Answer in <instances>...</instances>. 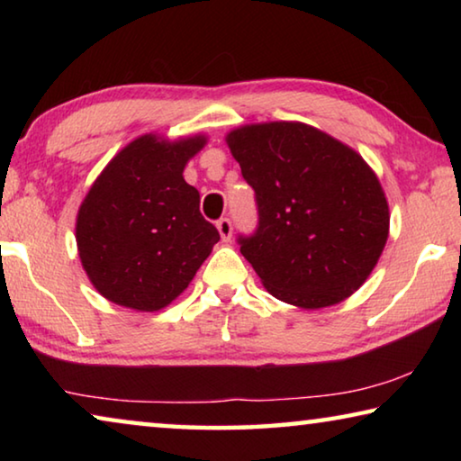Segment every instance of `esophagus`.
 Segmentation results:
<instances>
[{
	"label": "esophagus",
	"mask_w": 461,
	"mask_h": 461,
	"mask_svg": "<svg viewBox=\"0 0 461 461\" xmlns=\"http://www.w3.org/2000/svg\"><path fill=\"white\" fill-rule=\"evenodd\" d=\"M217 230H220V236L223 241L231 240V221L228 220V217H221V220L217 221Z\"/></svg>",
	"instance_id": "1"
}]
</instances>
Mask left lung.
<instances>
[{
  "mask_svg": "<svg viewBox=\"0 0 461 461\" xmlns=\"http://www.w3.org/2000/svg\"><path fill=\"white\" fill-rule=\"evenodd\" d=\"M256 193L258 230L240 252L267 291L301 309L360 288L388 240V201L360 154L301 122L249 123L225 136Z\"/></svg>",
  "mask_w": 461,
  "mask_h": 461,
  "instance_id": "8db88e82",
  "label": "left lung"
}]
</instances>
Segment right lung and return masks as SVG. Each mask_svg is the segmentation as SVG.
I'll list each match as a JSON object with an SVG mask.
<instances>
[{"label": "right lung", "instance_id": "add662e5", "mask_svg": "<svg viewBox=\"0 0 461 461\" xmlns=\"http://www.w3.org/2000/svg\"><path fill=\"white\" fill-rule=\"evenodd\" d=\"M207 144L144 134L109 160L77 213V249L91 285L115 305L158 311L181 294L220 241L183 170Z\"/></svg>", "mask_w": 461, "mask_h": 461}]
</instances>
